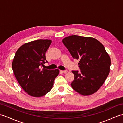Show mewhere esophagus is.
Instances as JSON below:
<instances>
[{
    "label": "esophagus",
    "instance_id": "1",
    "mask_svg": "<svg viewBox=\"0 0 123 123\" xmlns=\"http://www.w3.org/2000/svg\"><path fill=\"white\" fill-rule=\"evenodd\" d=\"M60 72H62V73H64V74H65V73H67V70H60Z\"/></svg>",
    "mask_w": 123,
    "mask_h": 123
}]
</instances>
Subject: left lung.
<instances>
[{
  "instance_id": "8db88e82",
  "label": "left lung",
  "mask_w": 123,
  "mask_h": 123,
  "mask_svg": "<svg viewBox=\"0 0 123 123\" xmlns=\"http://www.w3.org/2000/svg\"><path fill=\"white\" fill-rule=\"evenodd\" d=\"M62 42L73 58L79 60L81 71H72L74 75L72 88L83 96L96 92L110 71L111 59L105 47L95 38L75 35L65 37Z\"/></svg>"
}]
</instances>
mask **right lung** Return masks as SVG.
<instances>
[{
	"mask_svg": "<svg viewBox=\"0 0 123 123\" xmlns=\"http://www.w3.org/2000/svg\"><path fill=\"white\" fill-rule=\"evenodd\" d=\"M52 43L50 40H37L24 44L17 49L12 69L20 86L28 95L40 97L53 87L58 69L41 70L46 60L45 53Z\"/></svg>",
	"mask_w": 123,
	"mask_h": 123,
	"instance_id": "1",
	"label": "right lung"
}]
</instances>
